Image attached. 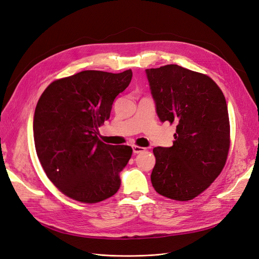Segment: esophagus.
<instances>
[{
	"instance_id": "34e87169",
	"label": "esophagus",
	"mask_w": 259,
	"mask_h": 259,
	"mask_svg": "<svg viewBox=\"0 0 259 259\" xmlns=\"http://www.w3.org/2000/svg\"><path fill=\"white\" fill-rule=\"evenodd\" d=\"M132 148H133L134 154H138V153H141V152H145V151H146V148L139 147V146H133Z\"/></svg>"
}]
</instances>
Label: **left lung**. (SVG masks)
<instances>
[{
    "mask_svg": "<svg viewBox=\"0 0 259 259\" xmlns=\"http://www.w3.org/2000/svg\"><path fill=\"white\" fill-rule=\"evenodd\" d=\"M160 122L177 124L172 147L153 149L151 182L167 198L191 200L214 181L229 150L225 96L213 80L170 64L146 69Z\"/></svg>",
    "mask_w": 259,
    "mask_h": 259,
    "instance_id": "left-lung-1",
    "label": "left lung"
}]
</instances>
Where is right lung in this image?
<instances>
[{
  "instance_id": "obj_1",
  "label": "right lung",
  "mask_w": 259,
  "mask_h": 259,
  "mask_svg": "<svg viewBox=\"0 0 259 259\" xmlns=\"http://www.w3.org/2000/svg\"><path fill=\"white\" fill-rule=\"evenodd\" d=\"M133 72L83 70L48 85L35 108V149L42 169L58 189L80 202L111 197L128 163V146L106 145L97 138L115 97L128 87Z\"/></svg>"
}]
</instances>
